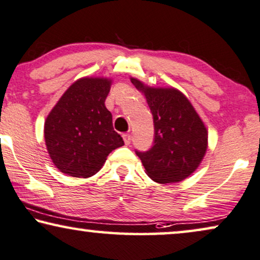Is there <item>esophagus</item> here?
<instances>
[{
	"instance_id": "34e87169",
	"label": "esophagus",
	"mask_w": 260,
	"mask_h": 260,
	"mask_svg": "<svg viewBox=\"0 0 260 260\" xmlns=\"http://www.w3.org/2000/svg\"><path fill=\"white\" fill-rule=\"evenodd\" d=\"M122 138H123V141H125L126 145H129V144H131V140H132L131 134H128V133L122 134Z\"/></svg>"
}]
</instances>
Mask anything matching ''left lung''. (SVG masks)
<instances>
[{
	"label": "left lung",
	"mask_w": 260,
	"mask_h": 260,
	"mask_svg": "<svg viewBox=\"0 0 260 260\" xmlns=\"http://www.w3.org/2000/svg\"><path fill=\"white\" fill-rule=\"evenodd\" d=\"M131 82L145 95L154 122V145L149 151H137L146 173L159 184L182 181L206 154V126L180 90L149 87L135 78Z\"/></svg>",
	"instance_id": "left-lung-1"
}]
</instances>
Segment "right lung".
I'll use <instances>...</instances> for the list:
<instances>
[{"instance_id": "1", "label": "right lung", "mask_w": 260, "mask_h": 260, "mask_svg": "<svg viewBox=\"0 0 260 260\" xmlns=\"http://www.w3.org/2000/svg\"><path fill=\"white\" fill-rule=\"evenodd\" d=\"M111 86L108 78L76 80L47 116V151L62 173L92 177L104 166L109 153L123 145L105 106Z\"/></svg>"}]
</instances>
